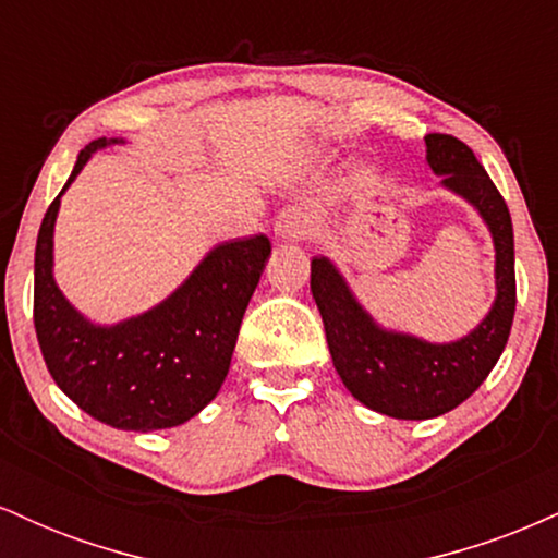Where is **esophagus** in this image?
I'll return each mask as SVG.
<instances>
[{
  "label": "esophagus",
  "mask_w": 558,
  "mask_h": 558,
  "mask_svg": "<svg viewBox=\"0 0 558 558\" xmlns=\"http://www.w3.org/2000/svg\"><path fill=\"white\" fill-rule=\"evenodd\" d=\"M310 230L312 220L301 213V209H283V213L278 215V220H275V235L286 241L304 239V235H310Z\"/></svg>",
  "instance_id": "obj_1"
}]
</instances>
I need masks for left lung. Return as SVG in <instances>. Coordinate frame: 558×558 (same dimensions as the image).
I'll use <instances>...</instances> for the list:
<instances>
[{
	"mask_svg": "<svg viewBox=\"0 0 558 558\" xmlns=\"http://www.w3.org/2000/svg\"><path fill=\"white\" fill-rule=\"evenodd\" d=\"M427 165L488 226L496 246V301L470 336L451 343L380 328L364 312L328 257L312 259V296L323 315L325 338L343 386L373 412L396 420H430L451 412L483 386L496 367L517 306L514 230L504 196L464 141L427 133Z\"/></svg>",
	"mask_w": 558,
	"mask_h": 558,
	"instance_id": "8db88e82",
	"label": "left lung"
}]
</instances>
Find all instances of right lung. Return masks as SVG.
<instances>
[{"label":"right lung","mask_w":558,"mask_h":558,"mask_svg":"<svg viewBox=\"0 0 558 558\" xmlns=\"http://www.w3.org/2000/svg\"><path fill=\"white\" fill-rule=\"evenodd\" d=\"M81 149L65 189L44 215L36 239L34 325L49 375L70 401L118 430L183 425L215 399L239 341L241 319L272 246L267 235L215 246L162 304L118 325H94L54 283L52 246L60 196L96 149Z\"/></svg>","instance_id":"1"}]
</instances>
